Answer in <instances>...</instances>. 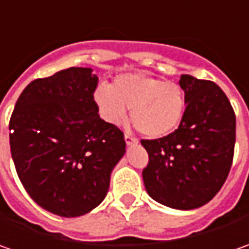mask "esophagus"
Masks as SVG:
<instances>
[{
  "label": "esophagus",
  "mask_w": 249,
  "mask_h": 249,
  "mask_svg": "<svg viewBox=\"0 0 249 249\" xmlns=\"http://www.w3.org/2000/svg\"><path fill=\"white\" fill-rule=\"evenodd\" d=\"M124 141H126V144L131 147V145H136L137 142H139V140L134 139L133 136H130V134H124Z\"/></svg>",
  "instance_id": "1"
}]
</instances>
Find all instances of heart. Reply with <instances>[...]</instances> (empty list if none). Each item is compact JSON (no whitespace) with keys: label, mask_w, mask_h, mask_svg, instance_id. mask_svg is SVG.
I'll use <instances>...</instances> for the list:
<instances>
[{"label":"heart","mask_w":249,"mask_h":249,"mask_svg":"<svg viewBox=\"0 0 249 249\" xmlns=\"http://www.w3.org/2000/svg\"><path fill=\"white\" fill-rule=\"evenodd\" d=\"M101 116L110 124H122L131 108V122L141 134L159 139L177 129L184 116L186 98L176 83L142 73H124L112 87L101 84L94 91Z\"/></svg>","instance_id":"heart-1"}]
</instances>
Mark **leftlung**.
Returning <instances> with one entry per match:
<instances>
[{
	"label": "left lung",
	"mask_w": 249,
	"mask_h": 249,
	"mask_svg": "<svg viewBox=\"0 0 249 249\" xmlns=\"http://www.w3.org/2000/svg\"><path fill=\"white\" fill-rule=\"evenodd\" d=\"M186 110L178 129L166 137L142 140L149 155L142 180L162 205L191 211L208 204L229 176L235 144V115L219 86L180 76Z\"/></svg>",
	"instance_id": "obj_1"
}]
</instances>
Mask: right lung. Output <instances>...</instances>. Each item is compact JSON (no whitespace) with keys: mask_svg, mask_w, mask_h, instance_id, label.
Here are the masks:
<instances>
[{"mask_svg":"<svg viewBox=\"0 0 249 249\" xmlns=\"http://www.w3.org/2000/svg\"><path fill=\"white\" fill-rule=\"evenodd\" d=\"M91 68H69L30 83L16 101L9 144L22 184L43 209L77 217L100 205L124 136L98 115Z\"/></svg>","mask_w":249,"mask_h":249,"instance_id":"obj_1","label":"right lung"}]
</instances>
